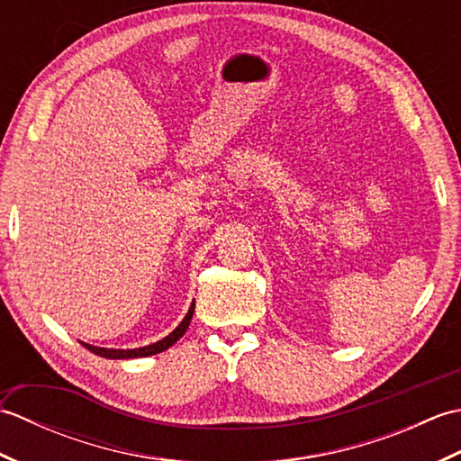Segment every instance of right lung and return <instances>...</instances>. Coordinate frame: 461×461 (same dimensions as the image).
Instances as JSON below:
<instances>
[{
  "label": "right lung",
  "mask_w": 461,
  "mask_h": 461,
  "mask_svg": "<svg viewBox=\"0 0 461 461\" xmlns=\"http://www.w3.org/2000/svg\"><path fill=\"white\" fill-rule=\"evenodd\" d=\"M194 303L190 305L188 312H185V317L182 319V322L178 327H176L168 337H164L158 342H152L149 347H140V348H104V347H93V345H86L83 342L85 348H89L95 355H99L103 358H111V360H126V358H142V357H152V355H158V352L170 348L176 340H180L184 337L185 329H188L192 315H194Z\"/></svg>",
  "instance_id": "1"
}]
</instances>
